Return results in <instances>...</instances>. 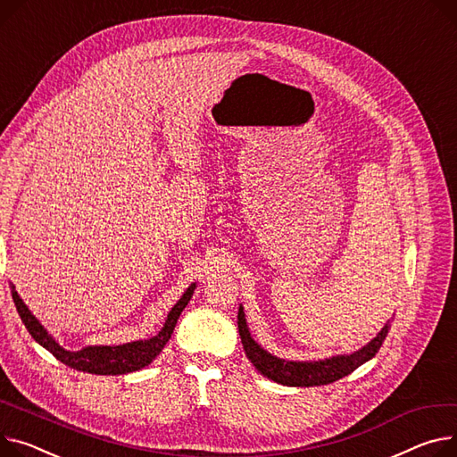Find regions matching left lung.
<instances>
[{
	"label": "left lung",
	"mask_w": 457,
	"mask_h": 457,
	"mask_svg": "<svg viewBox=\"0 0 457 457\" xmlns=\"http://www.w3.org/2000/svg\"><path fill=\"white\" fill-rule=\"evenodd\" d=\"M237 323L242 345H245V353L252 360L255 370L273 382L292 387L325 386L351 375L356 368L361 366V363L370 361L378 353L391 327L387 321L368 345H363L361 349L349 354H337L323 360H285L268 353L261 344L253 340L246 323L245 307L242 305L238 307Z\"/></svg>",
	"instance_id": "left-lung-1"
}]
</instances>
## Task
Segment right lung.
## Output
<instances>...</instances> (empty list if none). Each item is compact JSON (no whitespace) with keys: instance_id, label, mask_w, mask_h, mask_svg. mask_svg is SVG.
<instances>
[{"instance_id":"1","label":"right lung","mask_w":457,"mask_h":457,"mask_svg":"<svg viewBox=\"0 0 457 457\" xmlns=\"http://www.w3.org/2000/svg\"><path fill=\"white\" fill-rule=\"evenodd\" d=\"M195 288H196V283H191V287L181 294V297L176 301V305L169 311L167 320L156 337H152L148 340L120 344V345H87V347H82L80 351H68L60 345L44 328V325L33 316V312L29 311V307L16 292V287L11 283V294L14 299L16 311L30 337H33L44 349H47L56 360L66 363V366L77 371L91 373V375H127V373L146 368L170 340V334L178 323V318L187 307Z\"/></svg>"}]
</instances>
